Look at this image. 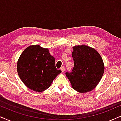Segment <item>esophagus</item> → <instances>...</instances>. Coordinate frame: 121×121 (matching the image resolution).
Listing matches in <instances>:
<instances>
[{
	"instance_id": "1",
	"label": "esophagus",
	"mask_w": 121,
	"mask_h": 121,
	"mask_svg": "<svg viewBox=\"0 0 121 121\" xmlns=\"http://www.w3.org/2000/svg\"><path fill=\"white\" fill-rule=\"evenodd\" d=\"M61 70L62 71V72H64L65 71V67L64 66H62L61 68Z\"/></svg>"
}]
</instances>
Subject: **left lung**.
Returning <instances> with one entry per match:
<instances>
[{
	"mask_svg": "<svg viewBox=\"0 0 121 121\" xmlns=\"http://www.w3.org/2000/svg\"><path fill=\"white\" fill-rule=\"evenodd\" d=\"M72 56L74 67L66 76L72 88L80 93L89 92L96 87L104 73V66L99 53L89 46H73Z\"/></svg>",
	"mask_w": 121,
	"mask_h": 121,
	"instance_id": "left-lung-1",
	"label": "left lung"
}]
</instances>
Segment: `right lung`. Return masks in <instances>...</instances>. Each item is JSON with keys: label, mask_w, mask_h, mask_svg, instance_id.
I'll use <instances>...</instances> for the list:
<instances>
[{"label": "right lung", "mask_w": 121, "mask_h": 121, "mask_svg": "<svg viewBox=\"0 0 121 121\" xmlns=\"http://www.w3.org/2000/svg\"><path fill=\"white\" fill-rule=\"evenodd\" d=\"M17 71L26 86L39 92L49 88L61 72L56 69L55 58L49 49L38 45L29 46L24 50L17 61Z\"/></svg>", "instance_id": "1"}]
</instances>
